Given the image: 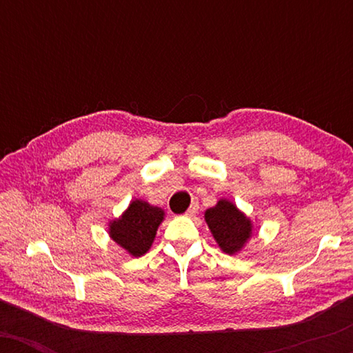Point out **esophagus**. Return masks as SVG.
<instances>
[{"mask_svg": "<svg viewBox=\"0 0 353 353\" xmlns=\"http://www.w3.org/2000/svg\"><path fill=\"white\" fill-rule=\"evenodd\" d=\"M197 210H199V204H197V201L192 202V204L190 205V209L186 210V215L188 216H192L194 214H197Z\"/></svg>", "mask_w": 353, "mask_h": 353, "instance_id": "esophagus-1", "label": "esophagus"}]
</instances>
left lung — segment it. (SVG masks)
Returning <instances> with one entry per match:
<instances>
[{
    "label": "left lung",
    "instance_id": "1",
    "mask_svg": "<svg viewBox=\"0 0 353 353\" xmlns=\"http://www.w3.org/2000/svg\"><path fill=\"white\" fill-rule=\"evenodd\" d=\"M205 221L221 250L226 254L238 252L249 239L252 230L248 216L236 209V205L223 199L205 212Z\"/></svg>",
    "mask_w": 353,
    "mask_h": 353
}]
</instances>
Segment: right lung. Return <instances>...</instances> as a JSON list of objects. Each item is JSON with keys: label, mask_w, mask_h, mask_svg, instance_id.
Returning <instances> with one entry per match:
<instances>
[{"label": "right lung", "mask_w": 353, "mask_h": 353, "mask_svg": "<svg viewBox=\"0 0 353 353\" xmlns=\"http://www.w3.org/2000/svg\"><path fill=\"white\" fill-rule=\"evenodd\" d=\"M162 220V209L144 201H133L127 212L110 223V238L133 257H141L151 248Z\"/></svg>", "instance_id": "obj_1"}]
</instances>
